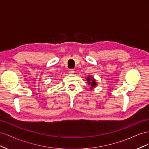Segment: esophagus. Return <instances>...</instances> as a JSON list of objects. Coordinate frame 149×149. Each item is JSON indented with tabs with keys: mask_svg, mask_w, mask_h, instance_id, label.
Wrapping results in <instances>:
<instances>
[{
	"mask_svg": "<svg viewBox=\"0 0 149 149\" xmlns=\"http://www.w3.org/2000/svg\"><path fill=\"white\" fill-rule=\"evenodd\" d=\"M74 72V70H73V69H71V70H70V71H69L70 74H73Z\"/></svg>",
	"mask_w": 149,
	"mask_h": 149,
	"instance_id": "34e87169",
	"label": "esophagus"
}]
</instances>
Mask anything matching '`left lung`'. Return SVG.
Returning a JSON list of instances; mask_svg holds the SVG:
<instances>
[{"label": "left lung", "mask_w": 149, "mask_h": 149, "mask_svg": "<svg viewBox=\"0 0 149 149\" xmlns=\"http://www.w3.org/2000/svg\"><path fill=\"white\" fill-rule=\"evenodd\" d=\"M87 79V83L90 86V89H93V88H95L97 86V83L96 82V80L94 79L91 76L89 75L88 76V78H86Z\"/></svg>", "instance_id": "8db88e82"}]
</instances>
